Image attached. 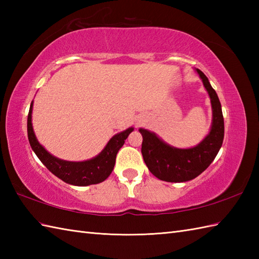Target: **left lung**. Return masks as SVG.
Wrapping results in <instances>:
<instances>
[{"label": "left lung", "mask_w": 259, "mask_h": 259, "mask_svg": "<svg viewBox=\"0 0 259 259\" xmlns=\"http://www.w3.org/2000/svg\"><path fill=\"white\" fill-rule=\"evenodd\" d=\"M210 98L212 120L210 130L199 144L191 148H176L168 145L150 130L139 129L142 135L141 153L150 172L168 183H185L195 179L216 158L224 140V117L222 104L207 76L196 69Z\"/></svg>", "instance_id": "left-lung-1"}]
</instances>
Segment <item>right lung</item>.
I'll return each instance as SVG.
<instances>
[{
  "mask_svg": "<svg viewBox=\"0 0 259 259\" xmlns=\"http://www.w3.org/2000/svg\"><path fill=\"white\" fill-rule=\"evenodd\" d=\"M32 109L33 101L31 102L29 115H27V138L32 150L54 176L63 180L64 183L73 186H90L100 184L106 180L112 172L115 157L120 148L123 146L128 136L135 130L134 126H130L126 130L114 135L102 151L89 160L68 161L51 155L37 141L32 125Z\"/></svg>",
  "mask_w": 259,
  "mask_h": 259,
  "instance_id": "right-lung-1",
  "label": "right lung"
}]
</instances>
